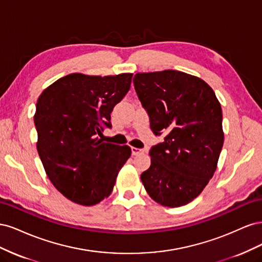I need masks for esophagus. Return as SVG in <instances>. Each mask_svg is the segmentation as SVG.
<instances>
[{"label":"esophagus","instance_id":"obj_1","mask_svg":"<svg viewBox=\"0 0 262 262\" xmlns=\"http://www.w3.org/2000/svg\"><path fill=\"white\" fill-rule=\"evenodd\" d=\"M131 153H132V155H140L142 153H144V149L137 148V147H131Z\"/></svg>","mask_w":262,"mask_h":262}]
</instances>
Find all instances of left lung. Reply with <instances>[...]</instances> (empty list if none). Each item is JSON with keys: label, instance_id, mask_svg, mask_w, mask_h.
<instances>
[{"label": "left lung", "instance_id": "8db88e82", "mask_svg": "<svg viewBox=\"0 0 262 262\" xmlns=\"http://www.w3.org/2000/svg\"><path fill=\"white\" fill-rule=\"evenodd\" d=\"M134 89L164 142L149 149L150 166L142 172L146 192L164 207L191 202L216 169L224 143L222 108L211 87L180 71L138 73Z\"/></svg>", "mask_w": 262, "mask_h": 262}]
</instances>
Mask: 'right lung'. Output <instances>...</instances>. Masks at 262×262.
Here are the masks:
<instances>
[{
  "mask_svg": "<svg viewBox=\"0 0 262 262\" xmlns=\"http://www.w3.org/2000/svg\"><path fill=\"white\" fill-rule=\"evenodd\" d=\"M132 75L72 73L47 87L37 100L39 157L52 185L77 204L90 207L109 196L131 155L128 145L100 138L104 128H112L110 114L129 92Z\"/></svg>",
  "mask_w": 262,
  "mask_h": 262,
  "instance_id": "right-lung-1",
  "label": "right lung"
}]
</instances>
